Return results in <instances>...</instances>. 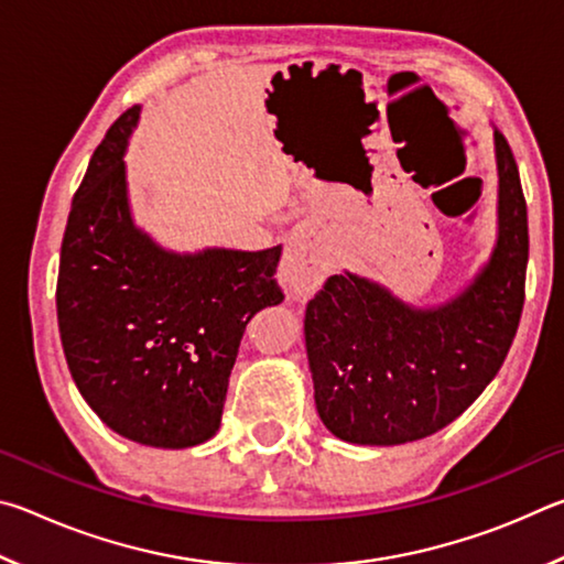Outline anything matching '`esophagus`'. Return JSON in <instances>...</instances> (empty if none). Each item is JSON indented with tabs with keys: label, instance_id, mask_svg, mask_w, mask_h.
I'll list each match as a JSON object with an SVG mask.
<instances>
[{
	"label": "esophagus",
	"instance_id": "34e87169",
	"mask_svg": "<svg viewBox=\"0 0 564 564\" xmlns=\"http://www.w3.org/2000/svg\"><path fill=\"white\" fill-rule=\"evenodd\" d=\"M328 269L330 265L323 256L301 243L285 256V261L281 265V283L285 285V291L293 295H308L323 283Z\"/></svg>",
	"mask_w": 564,
	"mask_h": 564
}]
</instances>
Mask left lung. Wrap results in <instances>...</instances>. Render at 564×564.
<instances>
[{
  "label": "left lung",
  "instance_id": "obj_1",
  "mask_svg": "<svg viewBox=\"0 0 564 564\" xmlns=\"http://www.w3.org/2000/svg\"><path fill=\"white\" fill-rule=\"evenodd\" d=\"M495 156L498 246L455 299L413 308L346 271L330 275L305 308L316 408L340 441H420L463 415L498 376L520 326L530 238L520 171L500 131Z\"/></svg>",
  "mask_w": 564,
  "mask_h": 564
}]
</instances>
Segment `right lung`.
Segmentation results:
<instances>
[{"label": "right lung", "instance_id": "right-lung-1", "mask_svg": "<svg viewBox=\"0 0 564 564\" xmlns=\"http://www.w3.org/2000/svg\"><path fill=\"white\" fill-rule=\"evenodd\" d=\"M137 121L131 107L111 123L74 194L56 318L66 366L101 423L181 451L216 435L248 321L283 301L281 246L174 253L141 231L123 164Z\"/></svg>", "mask_w": 564, "mask_h": 564}]
</instances>
